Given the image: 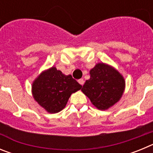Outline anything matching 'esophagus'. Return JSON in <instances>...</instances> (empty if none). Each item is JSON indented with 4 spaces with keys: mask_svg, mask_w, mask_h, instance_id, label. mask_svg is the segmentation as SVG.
Returning <instances> with one entry per match:
<instances>
[{
    "mask_svg": "<svg viewBox=\"0 0 153 153\" xmlns=\"http://www.w3.org/2000/svg\"><path fill=\"white\" fill-rule=\"evenodd\" d=\"M78 82H79V84L82 85V86H83V85L84 84V80H83V79H79V80H78Z\"/></svg>",
    "mask_w": 153,
    "mask_h": 153,
    "instance_id": "obj_1",
    "label": "esophagus"
}]
</instances>
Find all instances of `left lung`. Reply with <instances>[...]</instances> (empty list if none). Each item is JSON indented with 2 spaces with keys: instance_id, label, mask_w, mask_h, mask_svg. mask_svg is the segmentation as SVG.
Instances as JSON below:
<instances>
[{
  "instance_id": "left-lung-1",
  "label": "left lung",
  "mask_w": 153,
  "mask_h": 153,
  "mask_svg": "<svg viewBox=\"0 0 153 153\" xmlns=\"http://www.w3.org/2000/svg\"><path fill=\"white\" fill-rule=\"evenodd\" d=\"M90 78L85 82L82 92L94 106L106 110L117 103L123 94L125 79L113 67L99 63L90 71Z\"/></svg>"
}]
</instances>
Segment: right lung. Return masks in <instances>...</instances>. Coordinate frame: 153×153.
I'll list each match as a JSON object with an SVG mask.
<instances>
[{"label":"right lung","mask_w":153,"mask_h":153,"mask_svg":"<svg viewBox=\"0 0 153 153\" xmlns=\"http://www.w3.org/2000/svg\"><path fill=\"white\" fill-rule=\"evenodd\" d=\"M82 86L71 75H64L56 67L44 70L32 84L35 100L50 113H56L66 106L70 95Z\"/></svg>","instance_id":"right-lung-1"}]
</instances>
